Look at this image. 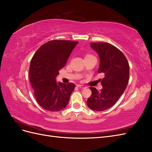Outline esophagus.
Here are the masks:
<instances>
[{
  "instance_id": "esophagus-1",
  "label": "esophagus",
  "mask_w": 152,
  "mask_h": 152,
  "mask_svg": "<svg viewBox=\"0 0 152 152\" xmlns=\"http://www.w3.org/2000/svg\"><path fill=\"white\" fill-rule=\"evenodd\" d=\"M77 87H79V88H87V87L85 86V85H80V84H77Z\"/></svg>"
}]
</instances>
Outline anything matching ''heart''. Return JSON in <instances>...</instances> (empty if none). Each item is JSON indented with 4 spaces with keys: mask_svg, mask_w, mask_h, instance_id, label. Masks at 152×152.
<instances>
[{
    "mask_svg": "<svg viewBox=\"0 0 152 152\" xmlns=\"http://www.w3.org/2000/svg\"><path fill=\"white\" fill-rule=\"evenodd\" d=\"M91 56V54H87L86 56H85V57H86V56Z\"/></svg>",
    "mask_w": 152,
    "mask_h": 152,
    "instance_id": "1",
    "label": "heart"
}]
</instances>
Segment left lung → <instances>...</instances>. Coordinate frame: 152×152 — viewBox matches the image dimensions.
I'll list each match as a JSON object with an SVG mask.
<instances>
[{
  "label": "left lung",
  "mask_w": 152,
  "mask_h": 152,
  "mask_svg": "<svg viewBox=\"0 0 152 152\" xmlns=\"http://www.w3.org/2000/svg\"><path fill=\"white\" fill-rule=\"evenodd\" d=\"M91 47L98 54V72L103 73L104 77L99 80L103 87L100 91L90 87L92 95L87 103L93 110L103 111L113 106L125 91L129 81V64L124 54L113 45L92 42Z\"/></svg>",
  "instance_id": "left-lung-1"
}]
</instances>
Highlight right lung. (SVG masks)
Segmentation results:
<instances>
[{"mask_svg":"<svg viewBox=\"0 0 152 152\" xmlns=\"http://www.w3.org/2000/svg\"><path fill=\"white\" fill-rule=\"evenodd\" d=\"M78 42L54 40L40 47L29 66V80L34 96L41 107L50 112L63 110L75 90L72 83H56V77L64 67Z\"/></svg>","mask_w":152,"mask_h":152,"instance_id":"add662e5","label":"right lung"}]
</instances>
